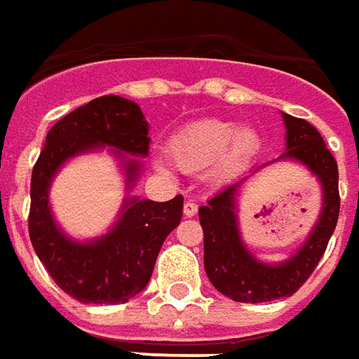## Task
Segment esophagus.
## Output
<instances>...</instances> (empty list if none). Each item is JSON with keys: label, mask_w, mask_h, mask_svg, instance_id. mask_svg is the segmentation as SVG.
Segmentation results:
<instances>
[{"label": "esophagus", "mask_w": 359, "mask_h": 359, "mask_svg": "<svg viewBox=\"0 0 359 359\" xmlns=\"http://www.w3.org/2000/svg\"><path fill=\"white\" fill-rule=\"evenodd\" d=\"M197 210H199V205L193 203V201H187L184 205V215L187 216V218H193V216L197 215Z\"/></svg>", "instance_id": "obj_1"}]
</instances>
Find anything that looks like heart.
<instances>
[{
    "label": "heart",
    "instance_id": "1",
    "mask_svg": "<svg viewBox=\"0 0 359 359\" xmlns=\"http://www.w3.org/2000/svg\"><path fill=\"white\" fill-rule=\"evenodd\" d=\"M257 135L232 121L207 119L185 131L170 143V156L184 170H205L222 160L224 168H236L255 152Z\"/></svg>",
    "mask_w": 359,
    "mask_h": 359
}]
</instances>
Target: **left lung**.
<instances>
[{
	"label": "left lung",
	"mask_w": 359,
	"mask_h": 359,
	"mask_svg": "<svg viewBox=\"0 0 359 359\" xmlns=\"http://www.w3.org/2000/svg\"><path fill=\"white\" fill-rule=\"evenodd\" d=\"M286 149L282 158L304 162L323 184V212L304 248L282 265L259 263L241 243L236 222V193L240 184L218 191L205 207L199 220L205 233V271L218 292L243 304H263L290 297L302 288L319 265L338 222V166L321 133L309 121L284 114Z\"/></svg>",
	"instance_id": "8db88e82"
}]
</instances>
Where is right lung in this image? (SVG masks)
Here are the masks:
<instances>
[{
    "mask_svg": "<svg viewBox=\"0 0 359 359\" xmlns=\"http://www.w3.org/2000/svg\"><path fill=\"white\" fill-rule=\"evenodd\" d=\"M100 144L147 156L151 137L141 108L116 94L100 96L48 131L32 168L29 233L38 259L65 294L83 304H126L151 280L162 243L182 220L184 197L166 203L131 197L110 233L93 243L67 240L53 224L48 187L65 160ZM126 172L133 182L139 164L129 158Z\"/></svg>",
    "mask_w": 359,
    "mask_h": 359,
    "instance_id": "1",
    "label": "right lung"
}]
</instances>
